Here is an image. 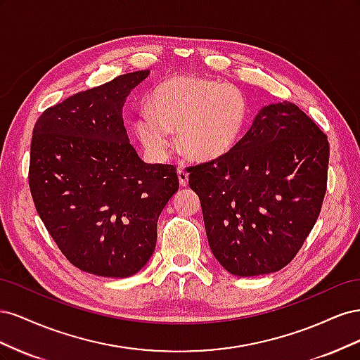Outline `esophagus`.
I'll return each instance as SVG.
<instances>
[{"label":"esophagus","mask_w":360,"mask_h":360,"mask_svg":"<svg viewBox=\"0 0 360 360\" xmlns=\"http://www.w3.org/2000/svg\"><path fill=\"white\" fill-rule=\"evenodd\" d=\"M177 176H179V181H180L181 186H188V183H189V174H188V171L184 169V168H179L177 169Z\"/></svg>","instance_id":"obj_1"}]
</instances>
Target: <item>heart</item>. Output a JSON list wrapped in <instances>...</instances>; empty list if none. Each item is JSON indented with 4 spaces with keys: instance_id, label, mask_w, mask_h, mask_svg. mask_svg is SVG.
Segmentation results:
<instances>
[{
    "instance_id": "1",
    "label": "heart",
    "mask_w": 360,
    "mask_h": 360,
    "mask_svg": "<svg viewBox=\"0 0 360 360\" xmlns=\"http://www.w3.org/2000/svg\"><path fill=\"white\" fill-rule=\"evenodd\" d=\"M248 102L233 85L198 76L162 82L135 118V132L151 156L165 158L174 144L197 160L226 156L242 138Z\"/></svg>"
}]
</instances>
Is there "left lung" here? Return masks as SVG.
I'll return each instance as SVG.
<instances>
[{
  "mask_svg": "<svg viewBox=\"0 0 360 360\" xmlns=\"http://www.w3.org/2000/svg\"><path fill=\"white\" fill-rule=\"evenodd\" d=\"M329 141L291 102L261 108L226 156L188 168L214 258L236 276L296 257L321 210Z\"/></svg>",
  "mask_w": 360,
  "mask_h": 360,
  "instance_id": "1",
  "label": "left lung"
}]
</instances>
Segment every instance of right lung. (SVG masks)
<instances>
[{
  "mask_svg": "<svg viewBox=\"0 0 360 360\" xmlns=\"http://www.w3.org/2000/svg\"><path fill=\"white\" fill-rule=\"evenodd\" d=\"M148 75L76 93L48 108L32 130L36 210L64 257L91 275L138 274L155 252L159 214L179 191L176 167L141 160L124 127L126 97Z\"/></svg>",
  "mask_w": 360,
  "mask_h": 360,
  "instance_id": "add662e5",
  "label": "right lung"
}]
</instances>
